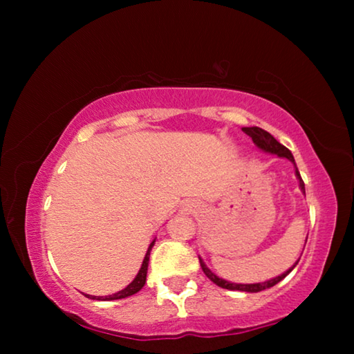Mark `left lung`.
I'll return each mask as SVG.
<instances>
[{
    "label": "left lung",
    "instance_id": "left-lung-1",
    "mask_svg": "<svg viewBox=\"0 0 354 354\" xmlns=\"http://www.w3.org/2000/svg\"><path fill=\"white\" fill-rule=\"evenodd\" d=\"M242 131L245 134H248L251 139H253V143L254 145L259 148V149H262L263 153H270V154H277L278 158H284V159H287V160H290V162L295 165V176H297V179H298V183H299V189H301V192L304 195H306V192H304V183H303V179H301V176H299V171H298V169H297V164H295V159H293V156H292V153L289 151V149H287L284 145H281V143L274 139V137L270 134V133H267V131H263L262 128H257V127H251V128H242ZM308 241V239H306ZM198 259H200V263H201V268H203V272H205V274L206 277L212 281L214 284H217L218 287H223V289H227V290H241V292H251V293H254V292H261V290H266V289H270V287H273L274 284H278L279 281H283L287 274H289L292 270H293V267L297 266L298 263V261L293 263V266L289 268V270L287 272H284L283 274H279V277H277V278H272V279H268V281H263V283H254V284H237V283H231V281H226V279H223V278H220V277H217V274H215L211 268H207V266L205 263V261L201 259V257L198 256Z\"/></svg>",
    "mask_w": 354,
    "mask_h": 354
}]
</instances>
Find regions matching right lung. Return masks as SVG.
<instances>
[{
	"mask_svg": "<svg viewBox=\"0 0 354 354\" xmlns=\"http://www.w3.org/2000/svg\"><path fill=\"white\" fill-rule=\"evenodd\" d=\"M154 242H156V239H154V241H153L151 243H149L147 254H145V257H143V262H142L140 270H139V273L136 274V278L133 279V283H129L127 287H124L123 290H120V292H117V293H112V295H107V297H93V295H86V297H87V298H92V299H101V301H111V299H122V298L131 297V295H134V293L139 292V290L142 289V287L145 286V283H147V272H148L149 253H151V248H153Z\"/></svg>",
	"mask_w": 354,
	"mask_h": 354,
	"instance_id": "right-lung-1",
	"label": "right lung"
}]
</instances>
